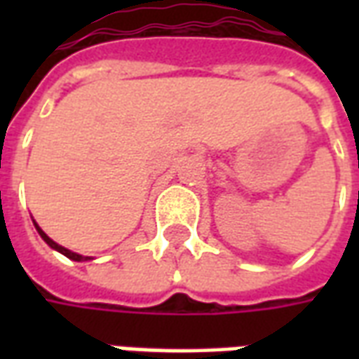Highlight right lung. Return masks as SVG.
Segmentation results:
<instances>
[{
	"mask_svg": "<svg viewBox=\"0 0 359 359\" xmlns=\"http://www.w3.org/2000/svg\"><path fill=\"white\" fill-rule=\"evenodd\" d=\"M34 226H36V231H38V234L42 236V241L46 242V244H48L50 248L57 250L59 254H63V256H67V257H69V259H73V262H90V259H94V257L81 256V254H76V252H71V250H67L65 246H59L57 242H53V241H51V238H50V236H48V234L43 233L42 229L38 226V223H36V221H34Z\"/></svg>",
	"mask_w": 359,
	"mask_h": 359,
	"instance_id": "1",
	"label": "right lung"
}]
</instances>
